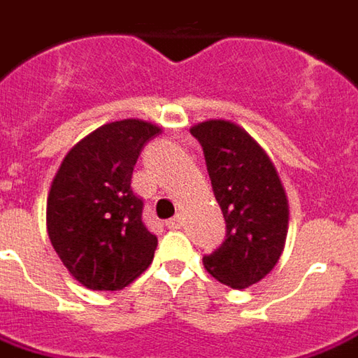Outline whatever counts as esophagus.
I'll return each mask as SVG.
<instances>
[{
    "label": "esophagus",
    "instance_id": "obj_1",
    "mask_svg": "<svg viewBox=\"0 0 358 358\" xmlns=\"http://www.w3.org/2000/svg\"><path fill=\"white\" fill-rule=\"evenodd\" d=\"M166 228H170V229H180V228H182V216H174L172 220H168Z\"/></svg>",
    "mask_w": 358,
    "mask_h": 358
}]
</instances>
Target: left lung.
<instances>
[{
    "instance_id": "obj_1",
    "label": "left lung",
    "mask_w": 358,
    "mask_h": 358,
    "mask_svg": "<svg viewBox=\"0 0 358 358\" xmlns=\"http://www.w3.org/2000/svg\"><path fill=\"white\" fill-rule=\"evenodd\" d=\"M190 132L202 144L226 220V240L203 255V267L220 283L245 289L262 281L281 257L289 224L287 196L271 158L240 124L216 118Z\"/></svg>"
}]
</instances>
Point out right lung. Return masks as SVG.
Instances as JSON below:
<instances>
[{
	"label": "right lung",
	"mask_w": 358,
	"mask_h": 358,
	"mask_svg": "<svg viewBox=\"0 0 358 358\" xmlns=\"http://www.w3.org/2000/svg\"><path fill=\"white\" fill-rule=\"evenodd\" d=\"M160 127L141 118L103 124L77 142L47 198V234L69 273L93 291H118L152 264L158 238L142 222L132 170Z\"/></svg>",
	"instance_id": "add662e5"
}]
</instances>
